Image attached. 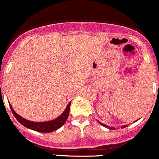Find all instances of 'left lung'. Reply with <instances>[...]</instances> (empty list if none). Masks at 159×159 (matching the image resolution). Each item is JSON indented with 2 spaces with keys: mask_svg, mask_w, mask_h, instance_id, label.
<instances>
[{
  "mask_svg": "<svg viewBox=\"0 0 159 159\" xmlns=\"http://www.w3.org/2000/svg\"><path fill=\"white\" fill-rule=\"evenodd\" d=\"M97 121H98V120H97ZM98 122H99V123L100 124V125H102V126L105 127V128H107L108 129H111V130H114V129H115V128H114V127H113V128H111V127L108 126V125H104V124H103V123H100V121H98ZM126 127H128V125H123V126H121V128H126Z\"/></svg>",
  "mask_w": 159,
  "mask_h": 159,
  "instance_id": "left-lung-1",
  "label": "left lung"
}]
</instances>
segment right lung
Masks as SVG:
<instances>
[{"label": "right lung", "mask_w": 159, "mask_h": 159, "mask_svg": "<svg viewBox=\"0 0 159 159\" xmlns=\"http://www.w3.org/2000/svg\"><path fill=\"white\" fill-rule=\"evenodd\" d=\"M70 104H71V101L68 103V105H67V107H66L63 113H62L61 115H59L57 118L54 119V120H48V121L35 122L28 120H27V119L24 118V117H21V116L18 115V114L15 112V110L13 109V107H11V103H9L11 110L14 116H15V118L18 120V121H19V123H21L23 126L26 127L27 128H29V129L33 130V131L43 133H49L52 132V131H56V130L60 128L61 127L65 124L67 118H68L69 114H70Z\"/></svg>", "instance_id": "1"}]
</instances>
